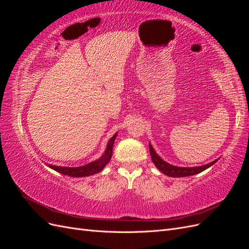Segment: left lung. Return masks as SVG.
Wrapping results in <instances>:
<instances>
[{"label":"left lung","instance_id":"1","mask_svg":"<svg viewBox=\"0 0 249 249\" xmlns=\"http://www.w3.org/2000/svg\"><path fill=\"white\" fill-rule=\"evenodd\" d=\"M149 153L155 166L162 173H164L165 176H168L171 178H183V177H190V176L197 175V173L206 170L207 168L211 167L212 165H214L218 160H219V158H218V159L212 161L211 163L201 165V166H196V167H178L167 163L166 161H164L162 158L155 152V149L153 145L150 144V142H149Z\"/></svg>","mask_w":249,"mask_h":249}]
</instances>
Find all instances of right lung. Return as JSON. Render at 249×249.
Masks as SVG:
<instances>
[{
    "mask_svg": "<svg viewBox=\"0 0 249 249\" xmlns=\"http://www.w3.org/2000/svg\"><path fill=\"white\" fill-rule=\"evenodd\" d=\"M117 136V133H115L113 136L111 137V139L109 140L106 150H105L104 154L99 158V159L90 162L86 165H83V166H79V167H65V166H57V165H52V164H48L47 165L54 169L57 172L62 173V175L69 176V177H72V178H82V177H89L95 175V173L101 172L104 167L109 163V161L111 160L112 158V154H113V144H114L115 138Z\"/></svg>",
    "mask_w": 249,
    "mask_h": 249,
    "instance_id": "add662e5",
    "label": "right lung"
}]
</instances>
